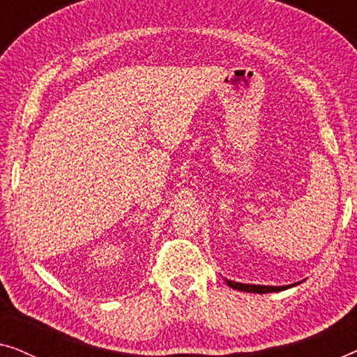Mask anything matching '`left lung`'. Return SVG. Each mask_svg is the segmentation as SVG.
Wrapping results in <instances>:
<instances>
[{
	"instance_id": "left-lung-1",
	"label": "left lung",
	"mask_w": 357,
	"mask_h": 357,
	"mask_svg": "<svg viewBox=\"0 0 357 357\" xmlns=\"http://www.w3.org/2000/svg\"><path fill=\"white\" fill-rule=\"evenodd\" d=\"M227 286H231L232 289L237 291H245V292H257V294H266V292H278V291H284L289 289V287L301 284V282H294V284H287V286H261V284H245V282H237V281H231L226 280Z\"/></svg>"
}]
</instances>
